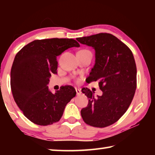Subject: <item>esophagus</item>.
I'll return each mask as SVG.
<instances>
[{
    "label": "esophagus",
    "instance_id": "esophagus-1",
    "mask_svg": "<svg viewBox=\"0 0 155 155\" xmlns=\"http://www.w3.org/2000/svg\"><path fill=\"white\" fill-rule=\"evenodd\" d=\"M76 91H77V96H80L81 94V90H79V89H76Z\"/></svg>",
    "mask_w": 155,
    "mask_h": 155
}]
</instances>
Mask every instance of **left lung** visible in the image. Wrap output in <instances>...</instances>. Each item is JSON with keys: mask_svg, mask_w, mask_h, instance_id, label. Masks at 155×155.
Listing matches in <instances>:
<instances>
[{"mask_svg": "<svg viewBox=\"0 0 155 155\" xmlns=\"http://www.w3.org/2000/svg\"><path fill=\"white\" fill-rule=\"evenodd\" d=\"M82 44L95 50V64L87 83L98 81L102 96L83 88L88 98L87 106L81 114L86 124L103 128L117 122L127 111L137 87V68L128 47L109 33L78 38Z\"/></svg>", "mask_w": 155, "mask_h": 155, "instance_id": "left-lung-1", "label": "left lung"}]
</instances>
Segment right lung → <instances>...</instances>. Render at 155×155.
Wrapping results in <instances>:
<instances>
[{
    "instance_id": "right-lung-1",
    "label": "right lung",
    "mask_w": 155,
    "mask_h": 155,
    "mask_svg": "<svg viewBox=\"0 0 155 155\" xmlns=\"http://www.w3.org/2000/svg\"><path fill=\"white\" fill-rule=\"evenodd\" d=\"M80 45L73 39L34 40L15 57L11 70V88L14 101L26 117L34 124L47 126L61 119L66 104L76 96L72 86L52 93L48 84L56 74L57 57Z\"/></svg>"
}]
</instances>
